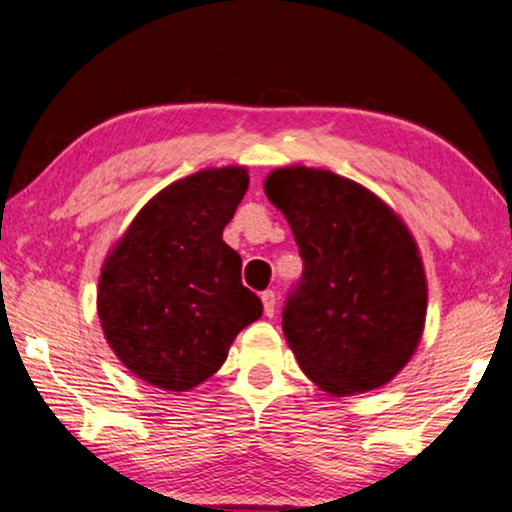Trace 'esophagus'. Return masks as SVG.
<instances>
[{
	"instance_id": "obj_1",
	"label": "esophagus",
	"mask_w": 512,
	"mask_h": 512,
	"mask_svg": "<svg viewBox=\"0 0 512 512\" xmlns=\"http://www.w3.org/2000/svg\"><path fill=\"white\" fill-rule=\"evenodd\" d=\"M261 300H263V311H265V316H274V293L272 291H263L261 293Z\"/></svg>"
}]
</instances>
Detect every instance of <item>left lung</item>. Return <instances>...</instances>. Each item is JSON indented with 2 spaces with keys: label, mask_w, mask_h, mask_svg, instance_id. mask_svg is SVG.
I'll return each instance as SVG.
<instances>
[{
  "label": "left lung",
  "mask_w": 512,
  "mask_h": 512,
  "mask_svg": "<svg viewBox=\"0 0 512 512\" xmlns=\"http://www.w3.org/2000/svg\"><path fill=\"white\" fill-rule=\"evenodd\" d=\"M263 187L305 261L281 321L300 369L332 397L390 383L416 353L427 316L425 265L402 217L323 168H274Z\"/></svg>",
  "instance_id": "left-lung-1"
}]
</instances>
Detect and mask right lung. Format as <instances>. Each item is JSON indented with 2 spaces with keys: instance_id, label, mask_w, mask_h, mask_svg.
Listing matches in <instances>:
<instances>
[{
  "instance_id": "1",
  "label": "right lung",
  "mask_w": 512,
  "mask_h": 512,
  "mask_svg": "<svg viewBox=\"0 0 512 512\" xmlns=\"http://www.w3.org/2000/svg\"><path fill=\"white\" fill-rule=\"evenodd\" d=\"M244 166L205 168L143 205L101 265L96 311L133 376L187 392L217 372L238 332L263 314L242 286L224 228L247 194Z\"/></svg>"
}]
</instances>
